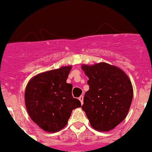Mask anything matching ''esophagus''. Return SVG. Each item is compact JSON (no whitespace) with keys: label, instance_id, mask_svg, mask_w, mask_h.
Instances as JSON below:
<instances>
[{"label":"esophagus","instance_id":"esophagus-1","mask_svg":"<svg viewBox=\"0 0 152 152\" xmlns=\"http://www.w3.org/2000/svg\"><path fill=\"white\" fill-rule=\"evenodd\" d=\"M79 100H80V102H81V104H83V100H84V96L81 95L79 97Z\"/></svg>","mask_w":152,"mask_h":152}]
</instances>
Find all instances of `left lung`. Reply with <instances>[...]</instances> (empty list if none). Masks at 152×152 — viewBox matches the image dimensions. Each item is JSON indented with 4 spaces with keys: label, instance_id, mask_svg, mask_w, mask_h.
<instances>
[{
    "label": "left lung",
    "instance_id": "1",
    "mask_svg": "<svg viewBox=\"0 0 152 152\" xmlns=\"http://www.w3.org/2000/svg\"><path fill=\"white\" fill-rule=\"evenodd\" d=\"M81 69L89 79L81 108L94 129L109 132L128 115L133 98L132 82L124 71L105 62L82 64Z\"/></svg>",
    "mask_w": 152,
    "mask_h": 152
}]
</instances>
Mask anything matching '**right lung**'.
<instances>
[{
	"label": "right lung",
	"instance_id": "add662e5",
	"mask_svg": "<svg viewBox=\"0 0 152 152\" xmlns=\"http://www.w3.org/2000/svg\"><path fill=\"white\" fill-rule=\"evenodd\" d=\"M71 65L45 71L28 81L25 106L34 122L45 132H57L67 124L74 109L81 106L72 96V85L66 82Z\"/></svg>",
	"mask_w": 152,
	"mask_h": 152
}]
</instances>
